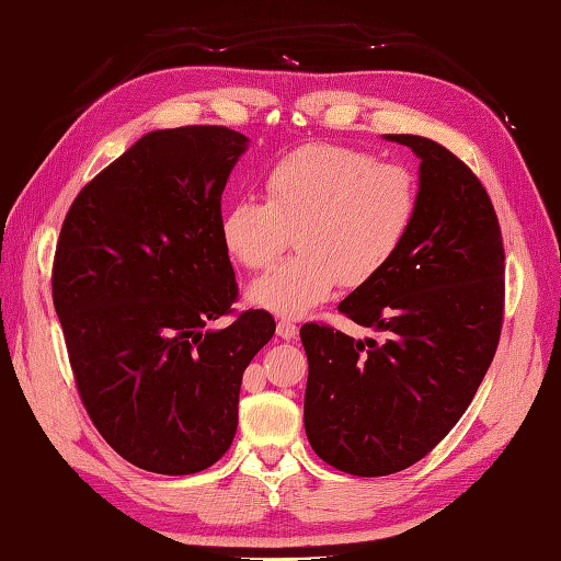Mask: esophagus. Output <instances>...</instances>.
Returning <instances> with one entry per match:
<instances>
[{"label": "esophagus", "instance_id": "obj_1", "mask_svg": "<svg viewBox=\"0 0 561 561\" xmlns=\"http://www.w3.org/2000/svg\"><path fill=\"white\" fill-rule=\"evenodd\" d=\"M276 333L280 335L283 341H293L295 335H297V327L295 323H290V321H285V319H280L278 323H276Z\"/></svg>", "mask_w": 561, "mask_h": 561}]
</instances>
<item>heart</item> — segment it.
Masks as SVG:
<instances>
[{
	"mask_svg": "<svg viewBox=\"0 0 561 561\" xmlns=\"http://www.w3.org/2000/svg\"><path fill=\"white\" fill-rule=\"evenodd\" d=\"M261 190L264 202L238 198L220 210V244L238 266L264 271L295 234L300 254L247 290L254 307L288 319L307 317L339 283L359 288L375 280L417 210V184L405 168L333 144L283 156Z\"/></svg>",
	"mask_w": 561,
	"mask_h": 561,
	"instance_id": "heart-1",
	"label": "heart"
}]
</instances>
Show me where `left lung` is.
Segmentation results:
<instances>
[{
    "mask_svg": "<svg viewBox=\"0 0 561 561\" xmlns=\"http://www.w3.org/2000/svg\"><path fill=\"white\" fill-rule=\"evenodd\" d=\"M420 160L405 242L339 312L383 341L305 323V432L321 460L359 478L405 470L466 413L488 375L504 312V247L492 202L437 141L383 134Z\"/></svg>",
    "mask_w": 561,
    "mask_h": 561,
    "instance_id": "left-lung-1",
    "label": "left lung"
}]
</instances>
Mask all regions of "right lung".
<instances>
[{"label":"right lung","mask_w":561,"mask_h":561,"mask_svg":"<svg viewBox=\"0 0 561 561\" xmlns=\"http://www.w3.org/2000/svg\"><path fill=\"white\" fill-rule=\"evenodd\" d=\"M249 139L228 127L156 129L73 198L53 300L81 401L136 468L192 476L230 449L240 386L276 321L249 309L226 329L238 280L220 198Z\"/></svg>","instance_id":"1"}]
</instances>
